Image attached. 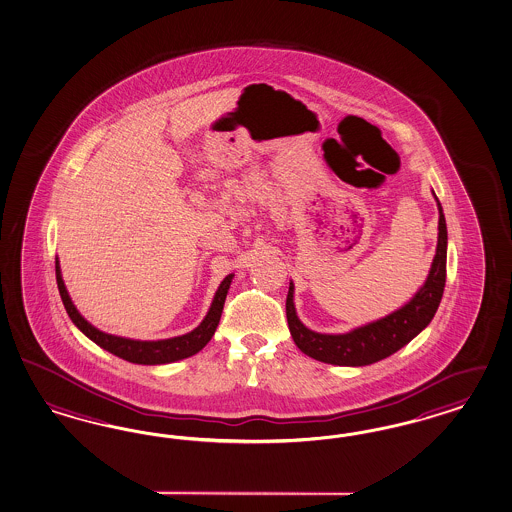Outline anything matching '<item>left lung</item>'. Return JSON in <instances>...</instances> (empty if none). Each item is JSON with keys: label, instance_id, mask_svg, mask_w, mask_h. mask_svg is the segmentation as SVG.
I'll return each instance as SVG.
<instances>
[{"label": "left lung", "instance_id": "1", "mask_svg": "<svg viewBox=\"0 0 512 512\" xmlns=\"http://www.w3.org/2000/svg\"><path fill=\"white\" fill-rule=\"evenodd\" d=\"M438 209V249L423 288L404 307L378 322L357 327L344 335H322L310 331L297 318L293 305V282H290L286 297V318L297 348L307 353L308 357L329 365L365 366L393 355L419 335L432 322L438 310L447 277V224L439 200Z\"/></svg>", "mask_w": 512, "mask_h": 512}]
</instances>
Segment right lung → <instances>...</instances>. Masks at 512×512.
<instances>
[{"label":"right lung","mask_w":512,"mask_h":512,"mask_svg":"<svg viewBox=\"0 0 512 512\" xmlns=\"http://www.w3.org/2000/svg\"><path fill=\"white\" fill-rule=\"evenodd\" d=\"M232 278H234V275H228L220 282L219 290L213 297V303H211V308H209L204 322L200 323L194 331H190L187 335L166 338V340H132V338L103 333L97 327H93L88 320L82 318V314L76 310L69 293H67L63 278H61V269H59V263L56 260V280H58L59 295H61L63 307L67 310V314L73 320L74 325L84 335L88 336L89 340H93L97 346H101L103 350L110 351L117 357L129 361V363H136V365H166V363L187 359L190 355L202 350L217 331L220 314H222Z\"/></svg>","instance_id":"1"}]
</instances>
